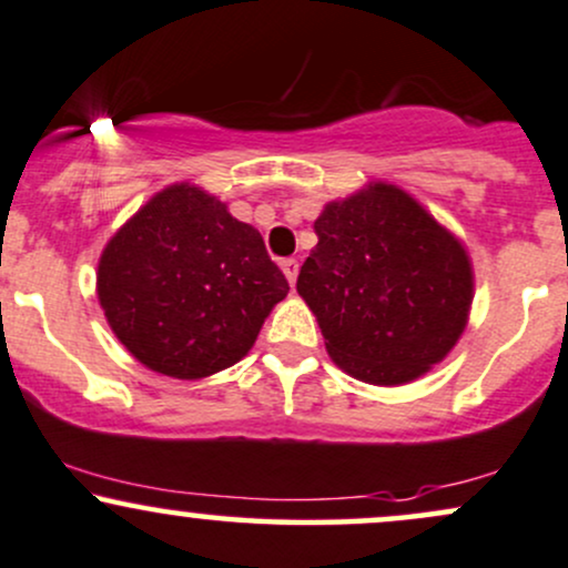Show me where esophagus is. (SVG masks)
Instances as JSON below:
<instances>
[{"instance_id": "esophagus-1", "label": "esophagus", "mask_w": 568, "mask_h": 568, "mask_svg": "<svg viewBox=\"0 0 568 568\" xmlns=\"http://www.w3.org/2000/svg\"><path fill=\"white\" fill-rule=\"evenodd\" d=\"M280 270H283V275L291 285L296 283V277H298V262H296V258H283V262H280Z\"/></svg>"}]
</instances>
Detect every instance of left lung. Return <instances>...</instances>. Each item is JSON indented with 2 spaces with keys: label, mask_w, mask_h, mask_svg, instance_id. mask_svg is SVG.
I'll list each match as a JSON object with an SVG mask.
<instances>
[{
  "label": "left lung",
  "mask_w": 568,
  "mask_h": 568,
  "mask_svg": "<svg viewBox=\"0 0 568 568\" xmlns=\"http://www.w3.org/2000/svg\"><path fill=\"white\" fill-rule=\"evenodd\" d=\"M296 291L338 368L406 384L452 352L473 304L467 251L410 194L374 181L325 205Z\"/></svg>",
  "instance_id": "1"
}]
</instances>
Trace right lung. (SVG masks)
Here are the masks:
<instances>
[{"label": "right lung", "mask_w": 568, "mask_h": 568, "mask_svg": "<svg viewBox=\"0 0 568 568\" xmlns=\"http://www.w3.org/2000/svg\"><path fill=\"white\" fill-rule=\"evenodd\" d=\"M285 293L258 230L192 184L154 194L98 262V302L114 336L173 379L243 361Z\"/></svg>", "instance_id": "add662e5"}]
</instances>
